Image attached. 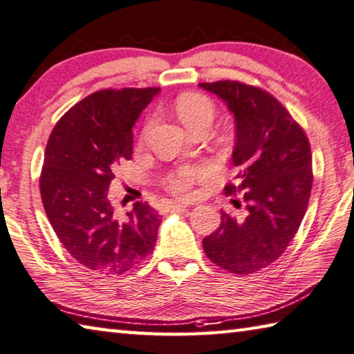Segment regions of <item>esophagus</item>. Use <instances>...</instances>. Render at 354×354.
Returning a JSON list of instances; mask_svg holds the SVG:
<instances>
[{
	"instance_id": "obj_1",
	"label": "esophagus",
	"mask_w": 354,
	"mask_h": 354,
	"mask_svg": "<svg viewBox=\"0 0 354 354\" xmlns=\"http://www.w3.org/2000/svg\"><path fill=\"white\" fill-rule=\"evenodd\" d=\"M189 207V203H183V202H172L169 205V209L172 212H182V209H187Z\"/></svg>"
}]
</instances>
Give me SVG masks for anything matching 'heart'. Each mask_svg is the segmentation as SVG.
<instances>
[{"label":"heart","instance_id":"heart-1","mask_svg":"<svg viewBox=\"0 0 354 354\" xmlns=\"http://www.w3.org/2000/svg\"><path fill=\"white\" fill-rule=\"evenodd\" d=\"M176 111L185 126L191 130L203 122L212 124L214 118V104L203 93H182L176 99ZM153 124L155 116L151 115L142 126L141 138H146ZM207 172L208 169L205 166H185L166 176L163 185L174 194H188L193 185L205 177Z\"/></svg>","mask_w":354,"mask_h":354}]
</instances>
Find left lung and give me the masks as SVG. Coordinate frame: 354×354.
I'll return each mask as SVG.
<instances>
[{"mask_svg": "<svg viewBox=\"0 0 354 354\" xmlns=\"http://www.w3.org/2000/svg\"><path fill=\"white\" fill-rule=\"evenodd\" d=\"M199 85L224 99L234 115L236 176L224 191L241 194L245 207L243 218L222 212L218 230L203 238V252L230 274H255L283 255L306 213L314 177L311 145L269 91L228 79Z\"/></svg>", "mask_w": 354, "mask_h": 354, "instance_id": "8db88e82", "label": "left lung"}]
</instances>
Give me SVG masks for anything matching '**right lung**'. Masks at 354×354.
Returning a JSON list of instances; mask_svg holds the SVG:
<instances>
[{
	"label": "right lung",
	"mask_w": 354,
	"mask_h": 354,
	"mask_svg": "<svg viewBox=\"0 0 354 354\" xmlns=\"http://www.w3.org/2000/svg\"><path fill=\"white\" fill-rule=\"evenodd\" d=\"M158 91H95L74 104L49 135L40 174L43 208L62 245L91 272L122 275L157 243V212L135 202L127 218L118 219L109 187L120 161L132 158V127Z\"/></svg>",
	"instance_id": "obj_1"
}]
</instances>
